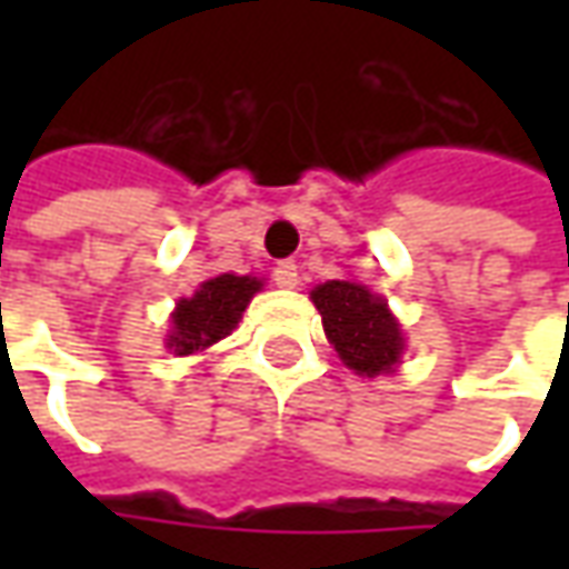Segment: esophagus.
<instances>
[{
	"mask_svg": "<svg viewBox=\"0 0 569 569\" xmlns=\"http://www.w3.org/2000/svg\"><path fill=\"white\" fill-rule=\"evenodd\" d=\"M273 283L280 286V289H296V286H298V264H296V261H280V264L273 268Z\"/></svg>",
	"mask_w": 569,
	"mask_h": 569,
	"instance_id": "34e87169",
	"label": "esophagus"
}]
</instances>
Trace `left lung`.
<instances>
[{
    "instance_id": "left-lung-1",
    "label": "left lung",
    "mask_w": 569,
    "mask_h": 569,
    "mask_svg": "<svg viewBox=\"0 0 569 569\" xmlns=\"http://www.w3.org/2000/svg\"><path fill=\"white\" fill-rule=\"evenodd\" d=\"M322 317L326 338L332 341L347 369L375 378L390 375L402 359L406 338L387 301L353 280H329L310 292Z\"/></svg>"
}]
</instances>
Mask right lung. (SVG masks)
<instances>
[{"label":"right lung","instance_id":"right-lung-1","mask_svg":"<svg viewBox=\"0 0 569 569\" xmlns=\"http://www.w3.org/2000/svg\"><path fill=\"white\" fill-rule=\"evenodd\" d=\"M261 286L264 283L259 277H237V273H219L200 283L198 292L182 298L170 313L167 347L176 357H188L222 341L224 335L234 332L243 310Z\"/></svg>","mask_w":569,"mask_h":569}]
</instances>
